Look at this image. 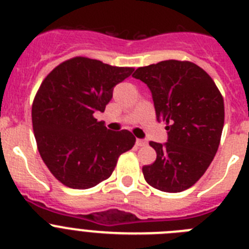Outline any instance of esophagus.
<instances>
[{
    "label": "esophagus",
    "mask_w": 249,
    "mask_h": 249,
    "mask_svg": "<svg viewBox=\"0 0 249 249\" xmlns=\"http://www.w3.org/2000/svg\"><path fill=\"white\" fill-rule=\"evenodd\" d=\"M136 144H137L138 147H143V146H147V142L144 140H140V138H138V140L136 141Z\"/></svg>",
    "instance_id": "34e87169"
}]
</instances>
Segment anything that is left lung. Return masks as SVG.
<instances>
[{
	"label": "left lung",
	"instance_id": "1",
	"mask_svg": "<svg viewBox=\"0 0 249 249\" xmlns=\"http://www.w3.org/2000/svg\"><path fill=\"white\" fill-rule=\"evenodd\" d=\"M133 77L152 93L156 117L164 121L166 143L149 142L157 153L143 166L144 179L162 192H182L204 175L214 158L224 124V103L210 74L188 61L168 59L140 67Z\"/></svg>",
	"mask_w": 249,
	"mask_h": 249
}]
</instances>
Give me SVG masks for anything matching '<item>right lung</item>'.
<instances>
[{"label":"right lung","instance_id":"right-lung-1","mask_svg":"<svg viewBox=\"0 0 249 249\" xmlns=\"http://www.w3.org/2000/svg\"><path fill=\"white\" fill-rule=\"evenodd\" d=\"M133 71L74 57L52 70L39 86L32 105L35 138L46 166L65 186H97L112 175L123 152L135 146L131 132L109 131L93 116L105 111L114 86Z\"/></svg>","mask_w":249,"mask_h":249}]
</instances>
